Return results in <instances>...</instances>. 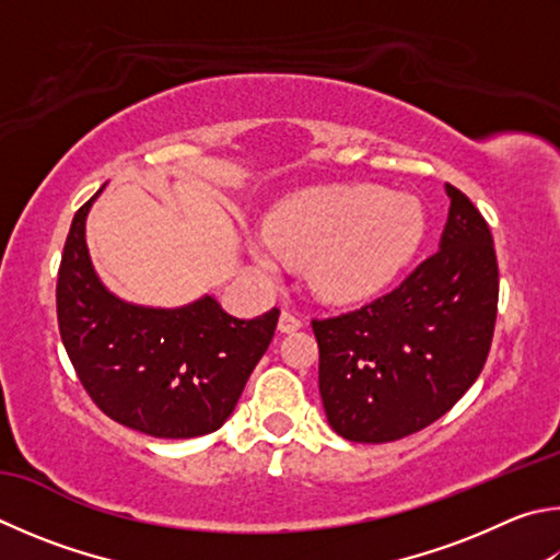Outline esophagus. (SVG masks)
I'll return each mask as SVG.
<instances>
[{
    "instance_id": "obj_1",
    "label": "esophagus",
    "mask_w": 560,
    "mask_h": 560,
    "mask_svg": "<svg viewBox=\"0 0 560 560\" xmlns=\"http://www.w3.org/2000/svg\"><path fill=\"white\" fill-rule=\"evenodd\" d=\"M299 328H303V320L299 318V315L291 313V311H283L281 318H279V330L281 332H293Z\"/></svg>"
}]
</instances>
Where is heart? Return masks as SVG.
<instances>
[{"instance_id": "obj_1", "label": "heart", "mask_w": 560, "mask_h": 560, "mask_svg": "<svg viewBox=\"0 0 560 560\" xmlns=\"http://www.w3.org/2000/svg\"><path fill=\"white\" fill-rule=\"evenodd\" d=\"M423 237L425 212L416 198L340 186L279 208L269 232L249 240V252L269 277H281L291 261H311V283L320 296L358 301L389 287Z\"/></svg>"}]
</instances>
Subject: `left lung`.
I'll return each instance as SVG.
<instances>
[{
    "label": "left lung",
    "mask_w": 560,
    "mask_h": 560,
    "mask_svg": "<svg viewBox=\"0 0 560 560\" xmlns=\"http://www.w3.org/2000/svg\"><path fill=\"white\" fill-rule=\"evenodd\" d=\"M441 249L362 308L313 318L318 389L332 431L389 443L425 429L470 389L490 354L500 271L492 232L455 186Z\"/></svg>",
    "instance_id": "obj_1"
}]
</instances>
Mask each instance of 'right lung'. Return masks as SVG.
I'll return each instance as SVG.
<instances>
[{"label": "right lung", "mask_w": 560, "mask_h": 560, "mask_svg": "<svg viewBox=\"0 0 560 560\" xmlns=\"http://www.w3.org/2000/svg\"><path fill=\"white\" fill-rule=\"evenodd\" d=\"M97 192L75 212L56 283L60 340L80 384L112 421L154 439L218 431L267 352L279 308L242 320L210 296L174 311L112 296L85 245Z\"/></svg>", "instance_id": "obj_1"}]
</instances>
